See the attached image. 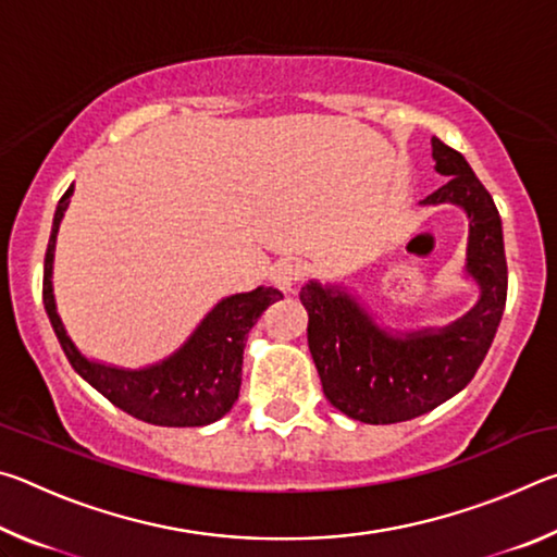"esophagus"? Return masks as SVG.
I'll list each match as a JSON object with an SVG mask.
<instances>
[{
	"label": "esophagus",
	"instance_id": "obj_1",
	"mask_svg": "<svg viewBox=\"0 0 557 557\" xmlns=\"http://www.w3.org/2000/svg\"><path fill=\"white\" fill-rule=\"evenodd\" d=\"M299 275H301V270H299V265H295V262H292V260H280V262H275V265H272V270H270L272 285H277L280 289H285V292L295 289Z\"/></svg>",
	"mask_w": 557,
	"mask_h": 557
}]
</instances>
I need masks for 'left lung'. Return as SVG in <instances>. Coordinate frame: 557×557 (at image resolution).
Returning <instances> with one entry per match:
<instances>
[{"label":"left lung","instance_id":"obj_1","mask_svg":"<svg viewBox=\"0 0 557 557\" xmlns=\"http://www.w3.org/2000/svg\"><path fill=\"white\" fill-rule=\"evenodd\" d=\"M435 172L447 184L420 206L449 203L469 221L465 280L476 301L442 326L395 329L344 282L307 280L299 299L307 342L326 400L369 425L412 420L465 391L492 346L506 307L508 272L502 215L457 149L432 137Z\"/></svg>","mask_w":557,"mask_h":557}]
</instances>
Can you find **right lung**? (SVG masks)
<instances>
[{
  "instance_id": "obj_1",
  "label": "right lung",
  "mask_w": 557,
  "mask_h": 557,
  "mask_svg": "<svg viewBox=\"0 0 557 557\" xmlns=\"http://www.w3.org/2000/svg\"><path fill=\"white\" fill-rule=\"evenodd\" d=\"M73 184L55 206L49 248L44 260V307L73 371L120 410L149 425L201 428L221 420L238 400L243 348L248 332L270 305L282 299L275 287L260 285L215 301L186 342L154 363L127 369L83 354L65 329L53 295L55 238L71 206Z\"/></svg>"
}]
</instances>
